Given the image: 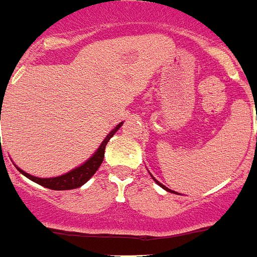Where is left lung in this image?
Instances as JSON below:
<instances>
[{"label": "left lung", "instance_id": "1", "mask_svg": "<svg viewBox=\"0 0 257 257\" xmlns=\"http://www.w3.org/2000/svg\"><path fill=\"white\" fill-rule=\"evenodd\" d=\"M149 174H151V172H149ZM151 176H152V178H153V180L156 181V183L158 184V185H160L161 188H163V189H165V190H167V192H170V193H174V194H178V193H176V192H174V190H171V189H169V188H167V187H165V185H163V184H161L160 181L157 180V179H154V176H153V175H152V174H151Z\"/></svg>", "mask_w": 257, "mask_h": 257}]
</instances>
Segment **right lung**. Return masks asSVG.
Instances as JSON below:
<instances>
[{
	"mask_svg": "<svg viewBox=\"0 0 257 257\" xmlns=\"http://www.w3.org/2000/svg\"><path fill=\"white\" fill-rule=\"evenodd\" d=\"M0 121H1V113H0ZM123 124V122L118 123L117 126L113 128L110 133L106 135L105 139L101 142V144L99 145V148L95 151V153L92 154L90 158H88L86 162H83L82 165L76 167V169L70 170L67 174H63L60 176H55V178H37V176H33V175L28 174V172L23 171L22 169H19L17 166V169L19 170L20 174H23L26 178H28L29 180L35 181V183L40 184L42 187L49 188L52 190H69V189H76V188L82 187L83 184L87 183L90 179H91L92 175L97 171V169L100 167V165L103 163L104 160V152H105V147L108 144V142L110 140L113 135L118 131V128ZM1 139V138H0Z\"/></svg>",
	"mask_w": 257,
	"mask_h": 257,
	"instance_id": "obj_1",
	"label": "right lung"
}]
</instances>
